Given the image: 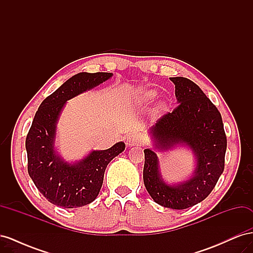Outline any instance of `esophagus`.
<instances>
[{
    "label": "esophagus",
    "instance_id": "1",
    "mask_svg": "<svg viewBox=\"0 0 253 253\" xmlns=\"http://www.w3.org/2000/svg\"><path fill=\"white\" fill-rule=\"evenodd\" d=\"M141 141H142L141 136L138 135V134H136V133L127 135L126 139V143L128 145V147H134V145H138V144L141 143Z\"/></svg>",
    "mask_w": 253,
    "mask_h": 253
}]
</instances>
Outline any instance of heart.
Segmentation results:
<instances>
[{"mask_svg": "<svg viewBox=\"0 0 253 253\" xmlns=\"http://www.w3.org/2000/svg\"><path fill=\"white\" fill-rule=\"evenodd\" d=\"M155 97H156V93H155V91H147V93H145V94L143 95V99H144L145 101H152L153 99H154ZM158 108H159L160 110H163V109L165 108V104L160 103Z\"/></svg>", "mask_w": 253, "mask_h": 253, "instance_id": "heart-1", "label": "heart"}]
</instances>
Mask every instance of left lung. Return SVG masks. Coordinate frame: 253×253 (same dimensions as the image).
Masks as SVG:
<instances>
[{
    "mask_svg": "<svg viewBox=\"0 0 253 253\" xmlns=\"http://www.w3.org/2000/svg\"><path fill=\"white\" fill-rule=\"evenodd\" d=\"M178 105L150 129L155 148L168 151L186 145L194 153L196 168L190 179L177 185L164 181L156 153L144 152L143 182L158 205L187 209L204 201L215 187L225 168L227 137L220 113L200 86L190 79L173 77Z\"/></svg>",
    "mask_w": 253,
    "mask_h": 253,
    "instance_id": "left-lung-1",
    "label": "left lung"
}]
</instances>
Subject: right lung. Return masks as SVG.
<instances>
[{
  "mask_svg": "<svg viewBox=\"0 0 253 253\" xmlns=\"http://www.w3.org/2000/svg\"><path fill=\"white\" fill-rule=\"evenodd\" d=\"M112 73H79L45 98L38 109L26 137L27 169L42 195L63 208H77L95 201L102 187L104 171L111 160L126 149L125 142L91 151L80 162L70 164L55 151L57 122L67 100L94 88Z\"/></svg>",
  "mask_w": 253,
  "mask_h": 253,
  "instance_id": "obj_1",
  "label": "right lung"
}]
</instances>
